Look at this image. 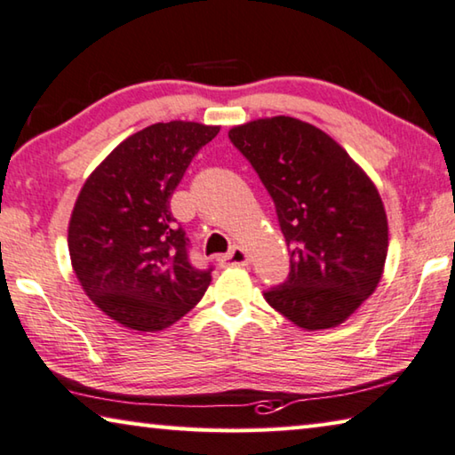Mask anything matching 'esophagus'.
Wrapping results in <instances>:
<instances>
[{"label":"esophagus","instance_id":"34e87169","mask_svg":"<svg viewBox=\"0 0 455 455\" xmlns=\"http://www.w3.org/2000/svg\"><path fill=\"white\" fill-rule=\"evenodd\" d=\"M222 263L230 265V267H244V265H249V255L244 249L235 247L228 255L222 257Z\"/></svg>","mask_w":455,"mask_h":455}]
</instances>
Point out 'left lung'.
<instances>
[{"instance_id":"left-lung-1","label":"left lung","mask_w":455,"mask_h":455,"mask_svg":"<svg viewBox=\"0 0 455 455\" xmlns=\"http://www.w3.org/2000/svg\"><path fill=\"white\" fill-rule=\"evenodd\" d=\"M275 202L290 277L265 299L304 330L342 323L377 290L388 251L385 204L340 143L306 121L265 117L228 132Z\"/></svg>"}]
</instances>
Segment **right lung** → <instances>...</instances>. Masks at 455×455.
I'll return each mask as SVG.
<instances>
[{"label":"right lung","mask_w":455,"mask_h":455,"mask_svg":"<svg viewBox=\"0 0 455 455\" xmlns=\"http://www.w3.org/2000/svg\"><path fill=\"white\" fill-rule=\"evenodd\" d=\"M219 125L154 124L129 135L86 178L68 222L78 283L121 326L157 331L198 304L212 269L188 259L170 198Z\"/></svg>","instance_id":"right-lung-1"}]
</instances>
